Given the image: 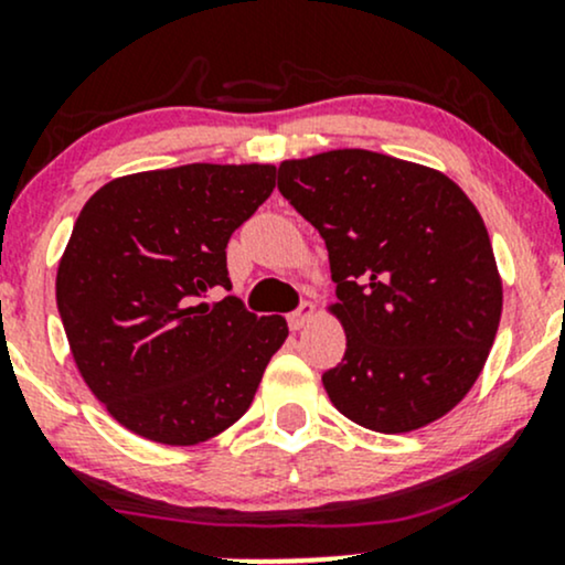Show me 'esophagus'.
<instances>
[{
    "instance_id": "obj_1",
    "label": "esophagus",
    "mask_w": 565,
    "mask_h": 565,
    "mask_svg": "<svg viewBox=\"0 0 565 565\" xmlns=\"http://www.w3.org/2000/svg\"><path fill=\"white\" fill-rule=\"evenodd\" d=\"M316 319V305H310V302H302L300 308L295 310V313H289V329L291 332H300L302 327H308L310 321Z\"/></svg>"
}]
</instances>
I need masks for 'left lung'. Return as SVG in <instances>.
I'll list each match as a JSON object with an SVG mask.
<instances>
[{
	"label": "left lung",
	"mask_w": 565,
	"mask_h": 565,
	"mask_svg": "<svg viewBox=\"0 0 565 565\" xmlns=\"http://www.w3.org/2000/svg\"><path fill=\"white\" fill-rule=\"evenodd\" d=\"M278 191L321 233L345 329L323 387L355 425L408 433L476 385L502 316L489 231L444 172L342 148L278 164Z\"/></svg>",
	"instance_id": "8db88e82"
}]
</instances>
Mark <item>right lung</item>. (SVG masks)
<instances>
[{"label":"right lung","mask_w":565,"mask_h":565,"mask_svg":"<svg viewBox=\"0 0 565 565\" xmlns=\"http://www.w3.org/2000/svg\"><path fill=\"white\" fill-rule=\"evenodd\" d=\"M274 188V164H185L116 178L76 217L57 310L87 387L135 436L193 446L249 408L287 321L204 297L231 289V233Z\"/></svg>","instance_id":"1"}]
</instances>
